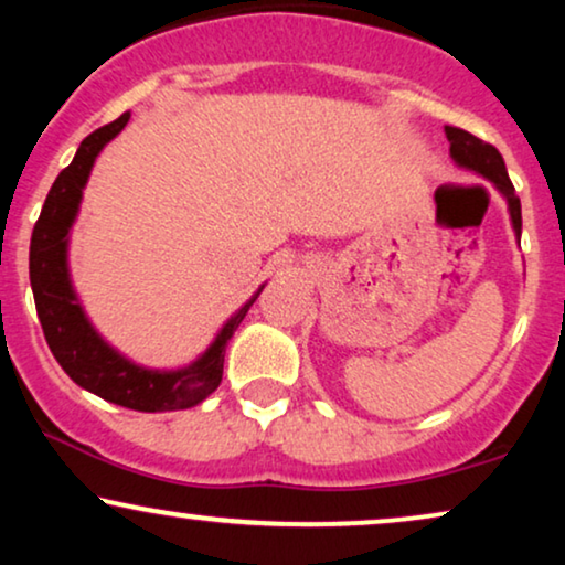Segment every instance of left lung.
<instances>
[{"mask_svg":"<svg viewBox=\"0 0 565 565\" xmlns=\"http://www.w3.org/2000/svg\"><path fill=\"white\" fill-rule=\"evenodd\" d=\"M445 134H447V141H450V157L455 164L462 169H470V172H476L478 177H483V180H489L493 188L501 192V198L507 200L514 236L520 238L522 236V205H520V198L514 195V184H512V180H509L501 153L493 149L491 143L481 141V138H476L473 134H468V130H462V128L445 126Z\"/></svg>","mask_w":565,"mask_h":565,"instance_id":"obj_1","label":"left lung"}]
</instances>
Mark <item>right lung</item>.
Segmentation results:
<instances>
[{
	"label": "right lung",
	"mask_w": 565,
	"mask_h": 565,
	"mask_svg": "<svg viewBox=\"0 0 565 565\" xmlns=\"http://www.w3.org/2000/svg\"><path fill=\"white\" fill-rule=\"evenodd\" d=\"M128 120L130 113H122L118 120L84 138L72 164L53 182L30 238V285L45 342L76 385L134 412H177L198 406L218 388L228 339L234 337L265 285H259V290L223 323L211 347L184 367L153 370L136 365L99 337L84 313L68 275V236L79 215L82 192L87 188L95 159L126 128Z\"/></svg>",
	"instance_id": "1"
}]
</instances>
